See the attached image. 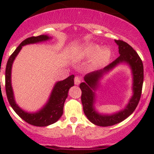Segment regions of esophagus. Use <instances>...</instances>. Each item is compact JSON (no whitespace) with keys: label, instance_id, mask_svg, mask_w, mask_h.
Wrapping results in <instances>:
<instances>
[{"label":"esophagus","instance_id":"esophagus-1","mask_svg":"<svg viewBox=\"0 0 154 154\" xmlns=\"http://www.w3.org/2000/svg\"><path fill=\"white\" fill-rule=\"evenodd\" d=\"M74 82L76 85H79L80 82H81V79H80V77H79V76H75L74 79Z\"/></svg>","mask_w":154,"mask_h":154}]
</instances>
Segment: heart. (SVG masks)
<instances>
[{"instance_id": "b5f03b06", "label": "heart", "mask_w": 154, "mask_h": 154, "mask_svg": "<svg viewBox=\"0 0 154 154\" xmlns=\"http://www.w3.org/2000/svg\"><path fill=\"white\" fill-rule=\"evenodd\" d=\"M98 49H99V47L97 45H90L87 48L86 53L88 55H92ZM110 56H111V52L109 50L108 48H103V49H100L99 51H98L94 61L96 64L101 65V64L106 62L110 58Z\"/></svg>"}]
</instances>
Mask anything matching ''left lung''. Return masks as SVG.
I'll return each instance as SVG.
<instances>
[{
    "label": "left lung",
    "instance_id": "8db88e82",
    "mask_svg": "<svg viewBox=\"0 0 154 154\" xmlns=\"http://www.w3.org/2000/svg\"><path fill=\"white\" fill-rule=\"evenodd\" d=\"M115 42L119 48V56L103 69L85 75L84 77L85 82H82L79 85L82 90L81 100L84 113L91 123L99 126H109L117 124L130 116L137 108L142 92L143 65L141 58L137 51L126 42L121 40H115ZM122 63H127L131 69L133 75V96L123 110L112 114H100L94 107L95 91L99 87L100 79L103 74Z\"/></svg>",
    "mask_w": 154,
    "mask_h": 154
}]
</instances>
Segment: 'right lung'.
<instances>
[{
	"instance_id": "right-lung-1",
	"label": "right lung",
	"mask_w": 154,
	"mask_h": 154,
	"mask_svg": "<svg viewBox=\"0 0 154 154\" xmlns=\"http://www.w3.org/2000/svg\"><path fill=\"white\" fill-rule=\"evenodd\" d=\"M51 38V37L48 35H42L37 37H31L23 41L10 56L7 62L5 70V89L7 97L11 106L21 119L29 124L35 126H49L60 119L63 114L64 103L66 98L68 97V92L71 87L74 85L75 76L74 75H72L62 81L57 82L53 87L49 99L44 106L37 112H29L20 108L14 99L11 85L12 65L18 53L22 48V46L45 42Z\"/></svg>"
}]
</instances>
